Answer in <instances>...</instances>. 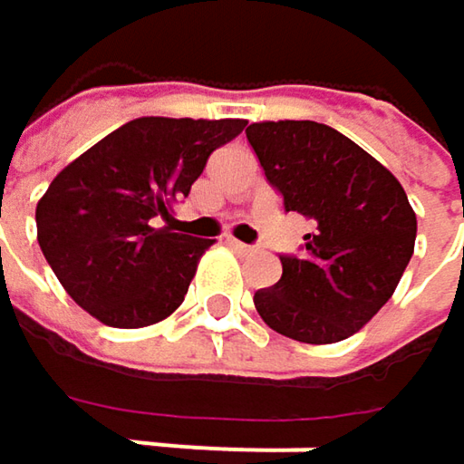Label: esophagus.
I'll use <instances>...</instances> for the list:
<instances>
[{"instance_id":"obj_1","label":"esophagus","mask_w":464,"mask_h":464,"mask_svg":"<svg viewBox=\"0 0 464 464\" xmlns=\"http://www.w3.org/2000/svg\"><path fill=\"white\" fill-rule=\"evenodd\" d=\"M228 244H231L236 252H244V255H246V252H255L252 244H244V241H238V238H228Z\"/></svg>"}]
</instances>
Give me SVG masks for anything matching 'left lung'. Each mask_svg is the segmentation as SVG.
<instances>
[{
  "mask_svg": "<svg viewBox=\"0 0 464 464\" xmlns=\"http://www.w3.org/2000/svg\"><path fill=\"white\" fill-rule=\"evenodd\" d=\"M246 140L285 212L312 223L301 255H279L282 279L255 293V309L287 338L343 341L392 298L414 255L409 196L392 171L324 123H252Z\"/></svg>",
  "mask_w": 464,
  "mask_h": 464,
  "instance_id": "8db88e82",
  "label": "left lung"
}]
</instances>
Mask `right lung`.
<instances>
[{"instance_id": "add662e5", "label": "right lung", "mask_w": 464, "mask_h": 464, "mask_svg": "<svg viewBox=\"0 0 464 464\" xmlns=\"http://www.w3.org/2000/svg\"><path fill=\"white\" fill-rule=\"evenodd\" d=\"M244 126L137 118L58 171L37 204V241L77 306L110 327H144L185 301L212 238L160 223Z\"/></svg>"}]
</instances>
